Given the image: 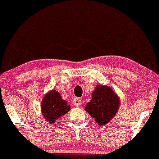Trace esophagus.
Here are the masks:
<instances>
[{
    "label": "esophagus",
    "mask_w": 159,
    "mask_h": 159,
    "mask_svg": "<svg viewBox=\"0 0 159 159\" xmlns=\"http://www.w3.org/2000/svg\"><path fill=\"white\" fill-rule=\"evenodd\" d=\"M74 104L77 106V107H79V106L81 105L82 103V101L81 99L79 98H74Z\"/></svg>",
    "instance_id": "34e87169"
}]
</instances>
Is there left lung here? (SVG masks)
I'll return each mask as SVG.
<instances>
[{"label": "left lung", "instance_id": "1", "mask_svg": "<svg viewBox=\"0 0 159 159\" xmlns=\"http://www.w3.org/2000/svg\"><path fill=\"white\" fill-rule=\"evenodd\" d=\"M119 106L120 98L111 87L97 84L84 110L99 126H105L116 116Z\"/></svg>", "mask_w": 159, "mask_h": 159}]
</instances>
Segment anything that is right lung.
I'll use <instances>...</instances> for the list:
<instances>
[{
  "label": "right lung",
  "instance_id": "right-lung-1",
  "mask_svg": "<svg viewBox=\"0 0 159 159\" xmlns=\"http://www.w3.org/2000/svg\"><path fill=\"white\" fill-rule=\"evenodd\" d=\"M70 108L56 90L48 91L41 101V114L48 125L56 123L58 119L70 111Z\"/></svg>",
  "mask_w": 159,
  "mask_h": 159
}]
</instances>
